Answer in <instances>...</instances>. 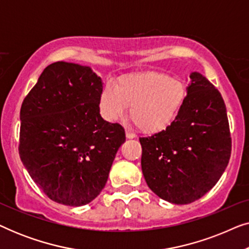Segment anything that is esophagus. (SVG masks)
I'll return each instance as SVG.
<instances>
[{"label":"esophagus","instance_id":"34e87169","mask_svg":"<svg viewBox=\"0 0 249 249\" xmlns=\"http://www.w3.org/2000/svg\"><path fill=\"white\" fill-rule=\"evenodd\" d=\"M125 137H127L128 139H132V138L136 137V135L134 134V132H131V131H129V130H125Z\"/></svg>","mask_w":249,"mask_h":249}]
</instances>
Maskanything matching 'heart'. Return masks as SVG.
<instances>
[{
  "label": "heart",
  "instance_id": "heart-1",
  "mask_svg": "<svg viewBox=\"0 0 249 249\" xmlns=\"http://www.w3.org/2000/svg\"><path fill=\"white\" fill-rule=\"evenodd\" d=\"M187 98V87L181 79L159 71L124 74L114 88L105 86L98 98L100 113L108 122L130 117L139 130L156 135L171 127Z\"/></svg>",
  "mask_w": 249,
  "mask_h": 249
}]
</instances>
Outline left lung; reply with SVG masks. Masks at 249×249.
Wrapping results in <instances>:
<instances>
[{
  "instance_id": "1",
  "label": "left lung",
  "mask_w": 249,
  "mask_h": 249,
  "mask_svg": "<svg viewBox=\"0 0 249 249\" xmlns=\"http://www.w3.org/2000/svg\"><path fill=\"white\" fill-rule=\"evenodd\" d=\"M181 112L165 131L139 138L146 183L160 198L189 204L215 186L231 155L226 104L199 72L190 73Z\"/></svg>"
}]
</instances>
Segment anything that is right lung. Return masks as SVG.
<instances>
[{"label": "right lung", "instance_id": "obj_1", "mask_svg": "<svg viewBox=\"0 0 249 249\" xmlns=\"http://www.w3.org/2000/svg\"><path fill=\"white\" fill-rule=\"evenodd\" d=\"M102 79L80 64L46 67L20 110V159L54 202L83 206L107 181L124 129L100 114Z\"/></svg>", "mask_w": 249, "mask_h": 249}]
</instances>
